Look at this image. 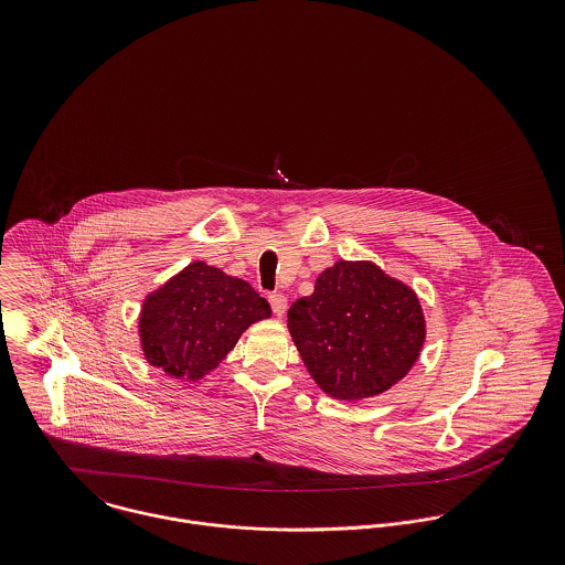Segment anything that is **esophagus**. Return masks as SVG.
I'll return each instance as SVG.
<instances>
[{
    "label": "esophagus",
    "instance_id": "obj_1",
    "mask_svg": "<svg viewBox=\"0 0 565 565\" xmlns=\"http://www.w3.org/2000/svg\"><path fill=\"white\" fill-rule=\"evenodd\" d=\"M269 305L276 318H282L287 311V298L282 294H269Z\"/></svg>",
    "mask_w": 565,
    "mask_h": 565
}]
</instances>
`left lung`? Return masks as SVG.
<instances>
[{"label":"left lung","mask_w":565,"mask_h":565,"mask_svg":"<svg viewBox=\"0 0 565 565\" xmlns=\"http://www.w3.org/2000/svg\"><path fill=\"white\" fill-rule=\"evenodd\" d=\"M291 339L330 398L392 390L415 365L426 322L415 291L372 260H337L287 313Z\"/></svg>","instance_id":"8db88e82"}]
</instances>
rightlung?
I'll use <instances>...</instances> for the list:
<instances>
[{
	"label": "right lung",
	"instance_id": "obj_1",
	"mask_svg": "<svg viewBox=\"0 0 565 565\" xmlns=\"http://www.w3.org/2000/svg\"><path fill=\"white\" fill-rule=\"evenodd\" d=\"M269 316L267 300L245 280L198 260L143 300L141 350L167 376L195 383L226 359L252 323Z\"/></svg>",
	"mask_w": 565,
	"mask_h": 565
}]
</instances>
